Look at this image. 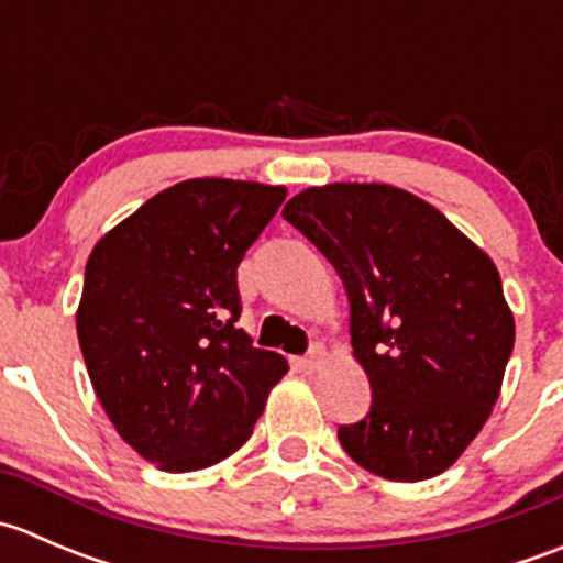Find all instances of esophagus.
I'll use <instances>...</instances> for the list:
<instances>
[{"instance_id":"34e87169","label":"esophagus","mask_w":563,"mask_h":563,"mask_svg":"<svg viewBox=\"0 0 563 563\" xmlns=\"http://www.w3.org/2000/svg\"><path fill=\"white\" fill-rule=\"evenodd\" d=\"M323 365H327V349H323V345H313V349H310V354L305 356V360H299V371H305V373L321 371Z\"/></svg>"}]
</instances>
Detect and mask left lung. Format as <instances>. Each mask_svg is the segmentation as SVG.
I'll use <instances>...</instances> for the list:
<instances>
[{"label":"left lung","mask_w":563,"mask_h":563,"mask_svg":"<svg viewBox=\"0 0 563 563\" xmlns=\"http://www.w3.org/2000/svg\"><path fill=\"white\" fill-rule=\"evenodd\" d=\"M349 291L371 413L340 424L354 463L389 482L439 476L501 395L515 316L490 255L433 203L382 181L308 187L283 209Z\"/></svg>","instance_id":"obj_1"}]
</instances>
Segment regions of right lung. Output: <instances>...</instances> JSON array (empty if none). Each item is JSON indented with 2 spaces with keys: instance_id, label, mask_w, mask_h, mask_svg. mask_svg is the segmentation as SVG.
Wrapping results in <instances>:
<instances>
[{
  "instance_id": "obj_1",
  "label": "right lung",
  "mask_w": 563,
  "mask_h": 563,
  "mask_svg": "<svg viewBox=\"0 0 563 563\" xmlns=\"http://www.w3.org/2000/svg\"><path fill=\"white\" fill-rule=\"evenodd\" d=\"M283 185L198 176L166 187L98 240L76 332L108 419L141 457L185 474L234 455L286 356L236 329V266Z\"/></svg>"
}]
</instances>
